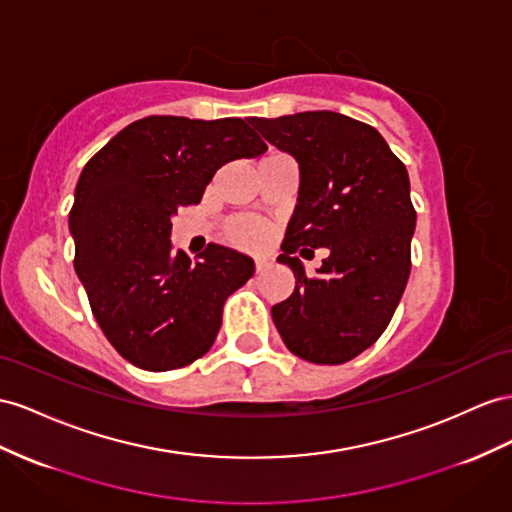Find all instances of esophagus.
<instances>
[{
    "label": "esophagus",
    "mask_w": 512,
    "mask_h": 512,
    "mask_svg": "<svg viewBox=\"0 0 512 512\" xmlns=\"http://www.w3.org/2000/svg\"><path fill=\"white\" fill-rule=\"evenodd\" d=\"M266 268H270V259H266V257H255V270H257V272H264Z\"/></svg>",
    "instance_id": "esophagus-1"
}]
</instances>
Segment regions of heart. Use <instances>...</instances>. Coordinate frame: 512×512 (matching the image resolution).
<instances>
[{"mask_svg":"<svg viewBox=\"0 0 512 512\" xmlns=\"http://www.w3.org/2000/svg\"><path fill=\"white\" fill-rule=\"evenodd\" d=\"M225 233H227L229 242H233V244L246 246V248H257L266 242L268 227L261 220L238 216V218H231L227 222Z\"/></svg>","mask_w":512,"mask_h":512,"instance_id":"heart-1","label":"heart"}]
</instances>
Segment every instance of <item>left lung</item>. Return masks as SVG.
Returning a JSON list of instances; mask_svg holds the SVG:
<instances>
[{
  "label": "left lung",
  "mask_w": 512,
  "mask_h": 512,
  "mask_svg": "<svg viewBox=\"0 0 512 512\" xmlns=\"http://www.w3.org/2000/svg\"><path fill=\"white\" fill-rule=\"evenodd\" d=\"M274 147L296 157L298 205L281 244L294 272L292 296L272 320L296 357L337 365L383 335L411 274L415 207L406 166L372 125L320 110L248 119ZM326 245L316 278L296 252Z\"/></svg>",
  "instance_id": "1"
}]
</instances>
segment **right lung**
I'll return each instance as SVG.
<instances>
[{
    "mask_svg": "<svg viewBox=\"0 0 512 512\" xmlns=\"http://www.w3.org/2000/svg\"><path fill=\"white\" fill-rule=\"evenodd\" d=\"M268 149L242 119L147 116L90 157L75 188L73 266L116 352L140 370H177L212 348L225 300L251 257L207 244L196 261L170 246L179 207L201 203L227 162Z\"/></svg>",
    "mask_w": 512,
    "mask_h": 512,
    "instance_id": "obj_1",
    "label": "right lung"
}]
</instances>
